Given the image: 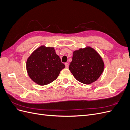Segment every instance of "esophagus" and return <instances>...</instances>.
Segmentation results:
<instances>
[{
	"label": "esophagus",
	"mask_w": 130,
	"mask_h": 130,
	"mask_svg": "<svg viewBox=\"0 0 130 130\" xmlns=\"http://www.w3.org/2000/svg\"><path fill=\"white\" fill-rule=\"evenodd\" d=\"M65 66H66V68H68V67H69V63H65Z\"/></svg>",
	"instance_id": "esophagus-1"
}]
</instances>
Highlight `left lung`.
Wrapping results in <instances>:
<instances>
[{
  "mask_svg": "<svg viewBox=\"0 0 130 130\" xmlns=\"http://www.w3.org/2000/svg\"><path fill=\"white\" fill-rule=\"evenodd\" d=\"M104 67V62L99 54L87 46L74 51L69 69L77 81L89 85L100 77Z\"/></svg>",
  "mask_w": 130,
  "mask_h": 130,
  "instance_id": "obj_1",
  "label": "left lung"
}]
</instances>
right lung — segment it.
Segmentation results:
<instances>
[{
	"label": "right lung",
	"mask_w": 130,
	"mask_h": 130,
	"mask_svg": "<svg viewBox=\"0 0 130 130\" xmlns=\"http://www.w3.org/2000/svg\"><path fill=\"white\" fill-rule=\"evenodd\" d=\"M26 70L35 83L44 86L55 80L65 68L54 47L41 45L34 50L26 61Z\"/></svg>",
	"instance_id": "obj_1"
}]
</instances>
